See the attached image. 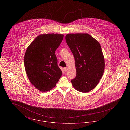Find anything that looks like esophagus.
I'll return each mask as SVG.
<instances>
[{
	"label": "esophagus",
	"mask_w": 130,
	"mask_h": 130,
	"mask_svg": "<svg viewBox=\"0 0 130 130\" xmlns=\"http://www.w3.org/2000/svg\"><path fill=\"white\" fill-rule=\"evenodd\" d=\"M64 71H65V72H66L67 71V70H68V69H67V67H65V68H64Z\"/></svg>",
	"instance_id": "1"
}]
</instances>
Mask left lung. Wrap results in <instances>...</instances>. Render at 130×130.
Returning a JSON list of instances; mask_svg holds the SVG:
<instances>
[{
    "label": "left lung",
    "mask_w": 130,
    "mask_h": 130,
    "mask_svg": "<svg viewBox=\"0 0 130 130\" xmlns=\"http://www.w3.org/2000/svg\"><path fill=\"white\" fill-rule=\"evenodd\" d=\"M65 39L74 56L76 69L72 85L79 92H89L97 86L104 73L105 62L101 46L88 34H69Z\"/></svg>",
    "instance_id": "left-lung-1"
}]
</instances>
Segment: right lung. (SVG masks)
<instances>
[{
    "instance_id": "add662e5",
    "label": "right lung",
    "mask_w": 130,
    "mask_h": 130,
    "mask_svg": "<svg viewBox=\"0 0 130 130\" xmlns=\"http://www.w3.org/2000/svg\"><path fill=\"white\" fill-rule=\"evenodd\" d=\"M63 37V35L58 34L39 35L26 51V74L31 83L41 92L49 91L56 86L62 75L55 53Z\"/></svg>"
}]
</instances>
